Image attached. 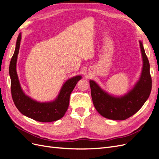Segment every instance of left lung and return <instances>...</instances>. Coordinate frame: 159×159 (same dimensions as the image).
I'll use <instances>...</instances> for the list:
<instances>
[{
	"instance_id": "obj_1",
	"label": "left lung",
	"mask_w": 159,
	"mask_h": 159,
	"mask_svg": "<svg viewBox=\"0 0 159 159\" xmlns=\"http://www.w3.org/2000/svg\"><path fill=\"white\" fill-rule=\"evenodd\" d=\"M143 57V70L140 79L129 92L121 97H114L101 88L94 81L90 80L91 94L94 107L103 117L112 120H125L140 109L150 95L152 80L150 64L143 43L139 41Z\"/></svg>"
}]
</instances>
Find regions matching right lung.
<instances>
[{
    "mask_svg": "<svg viewBox=\"0 0 159 159\" xmlns=\"http://www.w3.org/2000/svg\"><path fill=\"white\" fill-rule=\"evenodd\" d=\"M21 40V34L18 36L16 48L11 60L9 74L11 76V88L14 105L22 114L40 122L55 121L64 117L69 106L70 94L81 75H77L67 80L57 95L51 102L40 103L28 97L22 91L16 72V61Z\"/></svg>",
    "mask_w": 159,
    "mask_h": 159,
    "instance_id": "obj_1",
    "label": "right lung"
}]
</instances>
